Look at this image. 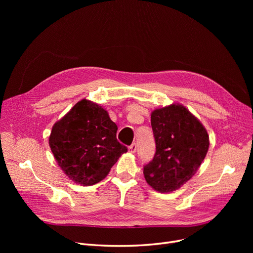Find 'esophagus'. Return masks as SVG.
<instances>
[{
    "instance_id": "obj_1",
    "label": "esophagus",
    "mask_w": 253,
    "mask_h": 253,
    "mask_svg": "<svg viewBox=\"0 0 253 253\" xmlns=\"http://www.w3.org/2000/svg\"><path fill=\"white\" fill-rule=\"evenodd\" d=\"M136 149H137V147H136V143L135 142H133L131 145H129V152L130 153H135Z\"/></svg>"
}]
</instances>
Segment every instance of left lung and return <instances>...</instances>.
<instances>
[{"mask_svg":"<svg viewBox=\"0 0 253 253\" xmlns=\"http://www.w3.org/2000/svg\"><path fill=\"white\" fill-rule=\"evenodd\" d=\"M156 153L143 166L145 180L156 191L169 193L196 173L209 148L206 129L187 109L171 104L152 113Z\"/></svg>","mask_w":253,"mask_h":253,"instance_id":"left-lung-1","label":"left lung"}]
</instances>
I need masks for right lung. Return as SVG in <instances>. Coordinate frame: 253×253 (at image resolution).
<instances>
[{
    "instance_id": "obj_1",
    "label": "right lung",
    "mask_w": 253,
    "mask_h": 253,
    "mask_svg": "<svg viewBox=\"0 0 253 253\" xmlns=\"http://www.w3.org/2000/svg\"><path fill=\"white\" fill-rule=\"evenodd\" d=\"M117 130L105 110L83 99L53 126L49 144L66 175L79 184L92 185L128 151L118 141Z\"/></svg>"
}]
</instances>
